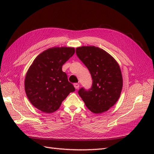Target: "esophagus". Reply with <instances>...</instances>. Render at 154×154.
<instances>
[{
  "label": "esophagus",
  "mask_w": 154,
  "mask_h": 154,
  "mask_svg": "<svg viewBox=\"0 0 154 154\" xmlns=\"http://www.w3.org/2000/svg\"><path fill=\"white\" fill-rule=\"evenodd\" d=\"M74 88H76V89H78V88H79V87H80V85H79L78 84V83H74Z\"/></svg>",
  "instance_id": "1"
}]
</instances>
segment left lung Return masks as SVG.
<instances>
[{
    "label": "left lung",
    "instance_id": "8db88e82",
    "mask_svg": "<svg viewBox=\"0 0 154 154\" xmlns=\"http://www.w3.org/2000/svg\"><path fill=\"white\" fill-rule=\"evenodd\" d=\"M76 54L89 70L92 78L90 90L80 88L78 94L92 112L108 110L119 98L123 77L117 61L103 49L95 46H82Z\"/></svg>",
    "mask_w": 154,
    "mask_h": 154
}]
</instances>
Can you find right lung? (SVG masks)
Here are the masks:
<instances>
[{"instance_id": "add662e5", "label": "right lung", "mask_w": 154, "mask_h": 154, "mask_svg": "<svg viewBox=\"0 0 154 154\" xmlns=\"http://www.w3.org/2000/svg\"><path fill=\"white\" fill-rule=\"evenodd\" d=\"M75 53L69 47L49 48L38 54L26 74L27 98L35 108L45 113L57 110L70 92L75 91L68 81L62 66Z\"/></svg>"}]
</instances>
